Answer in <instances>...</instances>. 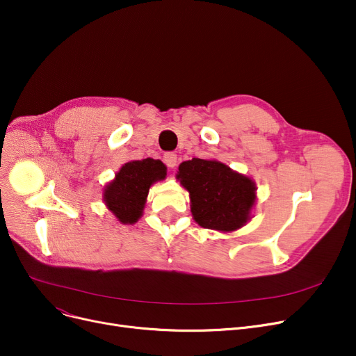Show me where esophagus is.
Returning a JSON list of instances; mask_svg holds the SVG:
<instances>
[{
  "label": "esophagus",
  "mask_w": 356,
  "mask_h": 356,
  "mask_svg": "<svg viewBox=\"0 0 356 356\" xmlns=\"http://www.w3.org/2000/svg\"><path fill=\"white\" fill-rule=\"evenodd\" d=\"M163 160H164L165 165L170 167V168H173V167L177 165V156H176L175 153H170V152L165 153V154L163 156Z\"/></svg>",
  "instance_id": "esophagus-1"
}]
</instances>
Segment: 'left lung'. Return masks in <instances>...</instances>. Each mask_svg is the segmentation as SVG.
Wrapping results in <instances>:
<instances>
[{"mask_svg": "<svg viewBox=\"0 0 356 356\" xmlns=\"http://www.w3.org/2000/svg\"><path fill=\"white\" fill-rule=\"evenodd\" d=\"M177 179L191 193L192 215L200 227L229 232L250 219L255 184L228 165L192 159L179 165Z\"/></svg>", "mask_w": 356, "mask_h": 356, "instance_id": "obj_1", "label": "left lung"}]
</instances>
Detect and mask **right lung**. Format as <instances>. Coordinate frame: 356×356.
Masks as SVG:
<instances>
[{"instance_id":"add662e5","label":"right lung","mask_w":356,"mask_h":356,"mask_svg":"<svg viewBox=\"0 0 356 356\" xmlns=\"http://www.w3.org/2000/svg\"><path fill=\"white\" fill-rule=\"evenodd\" d=\"M164 177L165 165L160 160L144 159L124 164L115 180L105 188L104 200L108 209L122 223L137 222L143 215L149 186Z\"/></svg>"}]
</instances>
